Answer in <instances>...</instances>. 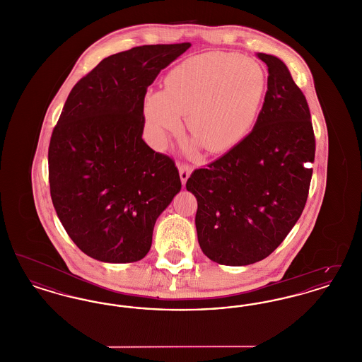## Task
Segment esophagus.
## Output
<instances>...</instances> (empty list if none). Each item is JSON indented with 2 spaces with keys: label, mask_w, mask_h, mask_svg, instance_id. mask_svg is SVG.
Listing matches in <instances>:
<instances>
[{
  "label": "esophagus",
  "mask_w": 362,
  "mask_h": 362,
  "mask_svg": "<svg viewBox=\"0 0 362 362\" xmlns=\"http://www.w3.org/2000/svg\"><path fill=\"white\" fill-rule=\"evenodd\" d=\"M177 168H179L180 180H182V183H183V186H185L186 182H187V179L189 177V175L192 173V167H191L189 164H186V163H179V164H177Z\"/></svg>",
  "instance_id": "1"
}]
</instances>
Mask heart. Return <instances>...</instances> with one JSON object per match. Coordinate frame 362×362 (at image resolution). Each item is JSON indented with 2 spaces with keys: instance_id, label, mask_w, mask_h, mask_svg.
I'll return each mask as SVG.
<instances>
[{
  "instance_id": "heart-1",
  "label": "heart",
  "mask_w": 362,
  "mask_h": 362,
  "mask_svg": "<svg viewBox=\"0 0 362 362\" xmlns=\"http://www.w3.org/2000/svg\"><path fill=\"white\" fill-rule=\"evenodd\" d=\"M266 73L254 59L210 52L186 59L165 77V89L145 95L144 115L157 139L179 132L187 117L191 137L217 153L238 145L258 118Z\"/></svg>"
}]
</instances>
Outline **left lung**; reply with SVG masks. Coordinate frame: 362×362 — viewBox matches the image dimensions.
<instances>
[{"mask_svg": "<svg viewBox=\"0 0 362 362\" xmlns=\"http://www.w3.org/2000/svg\"><path fill=\"white\" fill-rule=\"evenodd\" d=\"M267 92L252 132L189 175L195 226L207 258L245 266L267 258L300 218L310 192L315 134L310 107L286 65L259 52Z\"/></svg>", "mask_w": 362, "mask_h": 362, "instance_id": "left-lung-1", "label": "left lung"}]
</instances>
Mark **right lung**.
I'll use <instances>...</instances> for the list:
<instances>
[{"instance_id": "add662e5", "label": "right lung", "mask_w": 362, "mask_h": 362, "mask_svg": "<svg viewBox=\"0 0 362 362\" xmlns=\"http://www.w3.org/2000/svg\"><path fill=\"white\" fill-rule=\"evenodd\" d=\"M189 46L110 55L70 90L49 145L50 194L70 239L90 258H144L157 217L182 189L173 158L142 139L144 99L160 70Z\"/></svg>"}]
</instances>
